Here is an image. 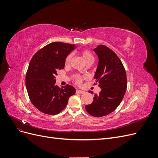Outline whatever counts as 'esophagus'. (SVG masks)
Listing matches in <instances>:
<instances>
[{"label":"esophagus","mask_w":158,"mask_h":158,"mask_svg":"<svg viewBox=\"0 0 158 158\" xmlns=\"http://www.w3.org/2000/svg\"><path fill=\"white\" fill-rule=\"evenodd\" d=\"M76 92L77 93V94H84V91H82V90H80V89H76Z\"/></svg>","instance_id":"esophagus-1"}]
</instances>
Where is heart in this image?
Listing matches in <instances>:
<instances>
[{
  "instance_id": "b5f03b06",
  "label": "heart",
  "mask_w": 158,
  "mask_h": 158,
  "mask_svg": "<svg viewBox=\"0 0 158 158\" xmlns=\"http://www.w3.org/2000/svg\"><path fill=\"white\" fill-rule=\"evenodd\" d=\"M80 55L81 56H82V59L84 60L85 63L86 64H89V63H92L94 62V56L89 51L83 50L80 52ZM72 58H73V55H72L71 53L69 54L67 56H66V59L64 60L65 66H67L70 65ZM76 82L78 84H81V82H82V78H81L80 77H76Z\"/></svg>"
}]
</instances>
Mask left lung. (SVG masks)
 <instances>
[{
  "label": "left lung",
  "mask_w": 158,
  "mask_h": 158,
  "mask_svg": "<svg viewBox=\"0 0 158 158\" xmlns=\"http://www.w3.org/2000/svg\"><path fill=\"white\" fill-rule=\"evenodd\" d=\"M94 51L99 59L94 79L101 92L94 95L93 102L85 108L92 116L100 117L112 113L120 105L127 90V74L120 59L111 49L99 45Z\"/></svg>",
  "instance_id": "left-lung-1"
}]
</instances>
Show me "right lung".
<instances>
[{
	"instance_id": "right-lung-1",
	"label": "right lung",
	"mask_w": 158,
	"mask_h": 158,
	"mask_svg": "<svg viewBox=\"0 0 158 158\" xmlns=\"http://www.w3.org/2000/svg\"><path fill=\"white\" fill-rule=\"evenodd\" d=\"M76 48L75 45L52 42L33 56L26 76V86L31 102L39 111L47 114H56L64 109L69 99L76 93L67 84L59 88L55 76L64 67V60Z\"/></svg>"
}]
</instances>
